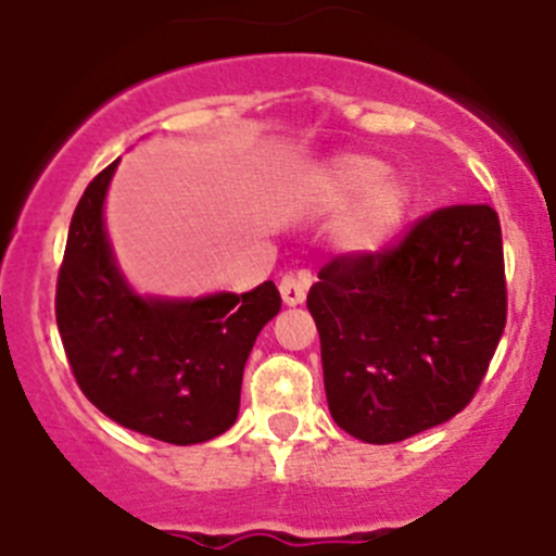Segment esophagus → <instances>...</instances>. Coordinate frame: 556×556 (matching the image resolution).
<instances>
[{
  "label": "esophagus",
  "mask_w": 556,
  "mask_h": 556,
  "mask_svg": "<svg viewBox=\"0 0 556 556\" xmlns=\"http://www.w3.org/2000/svg\"><path fill=\"white\" fill-rule=\"evenodd\" d=\"M309 288V274H285L279 279V293H282V302L288 307H296V304L304 302Z\"/></svg>",
  "instance_id": "1"
}]
</instances>
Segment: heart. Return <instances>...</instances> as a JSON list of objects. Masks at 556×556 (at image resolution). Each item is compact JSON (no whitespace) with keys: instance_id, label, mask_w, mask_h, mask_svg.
<instances>
[{"instance_id":"obj_1","label":"heart","mask_w":556,"mask_h":556,"mask_svg":"<svg viewBox=\"0 0 556 556\" xmlns=\"http://www.w3.org/2000/svg\"><path fill=\"white\" fill-rule=\"evenodd\" d=\"M382 177L384 163L365 154H343L313 174L315 199L327 207H346L359 199L338 227V243L357 257L382 252L407 218V188Z\"/></svg>"}]
</instances>
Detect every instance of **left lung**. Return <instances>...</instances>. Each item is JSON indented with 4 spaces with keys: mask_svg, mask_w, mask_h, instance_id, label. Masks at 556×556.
Listing matches in <instances>:
<instances>
[{
    "mask_svg": "<svg viewBox=\"0 0 556 556\" xmlns=\"http://www.w3.org/2000/svg\"><path fill=\"white\" fill-rule=\"evenodd\" d=\"M307 309L343 432L382 446L448 421L482 384L507 324L496 210L440 207L396 247L340 254L318 271Z\"/></svg>",
    "mask_w": 556,
    "mask_h": 556,
    "instance_id": "obj_1",
    "label": "left lung"
}]
</instances>
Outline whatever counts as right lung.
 Wrapping results in <instances>:
<instances>
[{"instance_id":"obj_1","label":"right lung","mask_w":556,"mask_h":556,"mask_svg":"<svg viewBox=\"0 0 556 556\" xmlns=\"http://www.w3.org/2000/svg\"><path fill=\"white\" fill-rule=\"evenodd\" d=\"M110 163L85 188L68 227L54 315L88 402L147 438L191 446L227 432L241 407L243 365L282 307L274 282L202 299L138 296L104 229Z\"/></svg>"}]
</instances>
